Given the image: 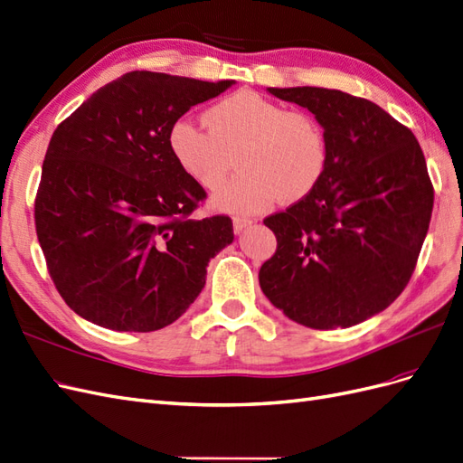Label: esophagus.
Segmentation results:
<instances>
[{
  "instance_id": "34e87169",
  "label": "esophagus",
  "mask_w": 463,
  "mask_h": 463,
  "mask_svg": "<svg viewBox=\"0 0 463 463\" xmlns=\"http://www.w3.org/2000/svg\"><path fill=\"white\" fill-rule=\"evenodd\" d=\"M250 223H253V222L247 220V218H233V232L240 235V233H243L245 228L250 226Z\"/></svg>"
}]
</instances>
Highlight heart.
<instances>
[{
    "mask_svg": "<svg viewBox=\"0 0 463 463\" xmlns=\"http://www.w3.org/2000/svg\"><path fill=\"white\" fill-rule=\"evenodd\" d=\"M206 129L177 119L167 133V146L181 172L204 189L220 185L228 172V156L237 152L240 174L214 194L213 206L222 213L259 214L278 199L296 203L307 197L325 174L326 137L303 111L255 90H237L204 111Z\"/></svg>",
    "mask_w": 463,
    "mask_h": 463,
    "instance_id": "obj_1",
    "label": "heart"
}]
</instances>
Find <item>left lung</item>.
I'll return each mask as SVG.
<instances>
[{
  "mask_svg": "<svg viewBox=\"0 0 463 463\" xmlns=\"http://www.w3.org/2000/svg\"><path fill=\"white\" fill-rule=\"evenodd\" d=\"M266 90L311 111L328 158L307 197L264 220L278 249L260 266V289L303 326L359 325L384 311L415 270L434 199L423 150L365 98L320 87Z\"/></svg>",
  "mask_w": 463,
  "mask_h": 463,
  "instance_id": "1",
  "label": "left lung"
}]
</instances>
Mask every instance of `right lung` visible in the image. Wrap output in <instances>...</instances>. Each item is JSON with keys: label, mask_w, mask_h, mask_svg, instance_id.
Segmentation results:
<instances>
[{"label": "right lung", "mask_w": 463, "mask_h": 463, "mask_svg": "<svg viewBox=\"0 0 463 463\" xmlns=\"http://www.w3.org/2000/svg\"><path fill=\"white\" fill-rule=\"evenodd\" d=\"M232 85L131 71L53 131L36 233L55 288L79 317L118 332H152L199 298L210 259L233 241V223L191 218L206 193L181 172L167 133Z\"/></svg>", "instance_id": "obj_1"}]
</instances>
